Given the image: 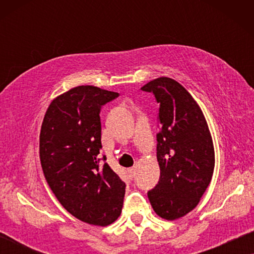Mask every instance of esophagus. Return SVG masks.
<instances>
[{
  "instance_id": "obj_1",
  "label": "esophagus",
  "mask_w": 254,
  "mask_h": 254,
  "mask_svg": "<svg viewBox=\"0 0 254 254\" xmlns=\"http://www.w3.org/2000/svg\"><path fill=\"white\" fill-rule=\"evenodd\" d=\"M128 173H129V176H130V178H134L135 177V175H136V168H130V169H128Z\"/></svg>"
}]
</instances>
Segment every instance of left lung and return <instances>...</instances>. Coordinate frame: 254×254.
<instances>
[{
    "instance_id": "1",
    "label": "left lung",
    "mask_w": 254,
    "mask_h": 254,
    "mask_svg": "<svg viewBox=\"0 0 254 254\" xmlns=\"http://www.w3.org/2000/svg\"><path fill=\"white\" fill-rule=\"evenodd\" d=\"M158 104V183L148 192L155 213L176 220L199 203L210 184L215 154L202 111L182 84L159 77L141 88Z\"/></svg>"
}]
</instances>
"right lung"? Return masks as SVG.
<instances>
[{
  "instance_id": "obj_1",
  "label": "right lung",
  "mask_w": 254,
  "mask_h": 254,
  "mask_svg": "<svg viewBox=\"0 0 254 254\" xmlns=\"http://www.w3.org/2000/svg\"><path fill=\"white\" fill-rule=\"evenodd\" d=\"M118 96L97 86H76L51 103L40 130L41 166L59 202L78 220L102 227L120 216L126 192L106 156L99 158L100 110Z\"/></svg>"
}]
</instances>
